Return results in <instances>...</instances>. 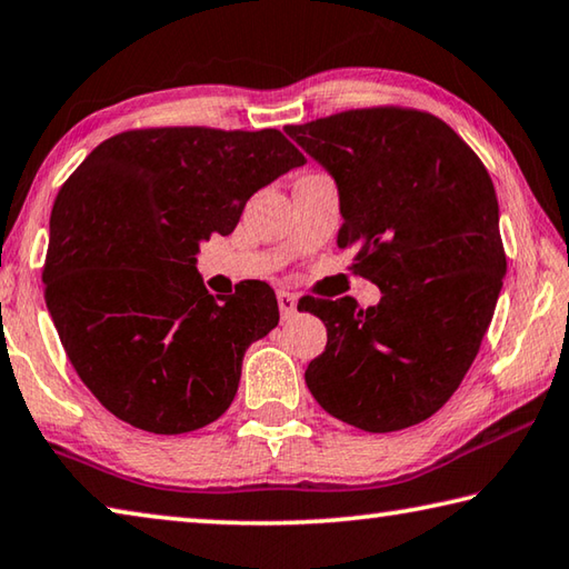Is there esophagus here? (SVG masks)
Wrapping results in <instances>:
<instances>
[{
	"instance_id": "34e87169",
	"label": "esophagus",
	"mask_w": 569,
	"mask_h": 569,
	"mask_svg": "<svg viewBox=\"0 0 569 569\" xmlns=\"http://www.w3.org/2000/svg\"><path fill=\"white\" fill-rule=\"evenodd\" d=\"M277 305H279V315H282V320H290V317L297 312V297L292 292L279 290Z\"/></svg>"
}]
</instances>
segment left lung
<instances>
[{
  "instance_id": "1",
  "label": "left lung",
  "mask_w": 569,
  "mask_h": 569,
  "mask_svg": "<svg viewBox=\"0 0 569 569\" xmlns=\"http://www.w3.org/2000/svg\"><path fill=\"white\" fill-rule=\"evenodd\" d=\"M340 189L337 244L380 287L300 302L327 327L305 372L325 412L365 432L432 417L470 370L492 322L507 257L492 179L440 117L402 107L350 109L284 127ZM315 302V300H312Z\"/></svg>"
}]
</instances>
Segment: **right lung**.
Returning <instances> with one entry per match:
<instances>
[{
  "label": "right lung",
  "mask_w": 569,
  "mask_h": 569,
  "mask_svg": "<svg viewBox=\"0 0 569 569\" xmlns=\"http://www.w3.org/2000/svg\"><path fill=\"white\" fill-rule=\"evenodd\" d=\"M305 164L277 129H132L94 147L49 219L44 300L69 362L119 420L154 435L214 422L247 347L279 322L272 287L207 292L199 242Z\"/></svg>",
  "instance_id": "obj_1"
}]
</instances>
